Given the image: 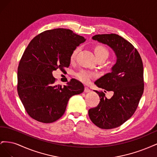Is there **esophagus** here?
<instances>
[{
    "label": "esophagus",
    "mask_w": 157,
    "mask_h": 157,
    "mask_svg": "<svg viewBox=\"0 0 157 157\" xmlns=\"http://www.w3.org/2000/svg\"><path fill=\"white\" fill-rule=\"evenodd\" d=\"M90 92V89L88 87H85L84 88V92Z\"/></svg>",
    "instance_id": "34e87169"
}]
</instances>
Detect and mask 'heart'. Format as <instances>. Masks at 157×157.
<instances>
[{
	"label": "heart",
	"instance_id": "1",
	"mask_svg": "<svg viewBox=\"0 0 157 157\" xmlns=\"http://www.w3.org/2000/svg\"><path fill=\"white\" fill-rule=\"evenodd\" d=\"M79 50H80L79 47H77V48H75L74 50V51L72 52V54H71V61H73L75 59L76 56H77ZM94 53L98 59L100 58H104L107 59L109 56V50L105 48V46H101V45H98L95 47ZM95 76H96L95 74L89 73L86 71H80V72L77 75L78 78L84 82H88L90 80V79L95 77Z\"/></svg>",
	"mask_w": 157,
	"mask_h": 157
}]
</instances>
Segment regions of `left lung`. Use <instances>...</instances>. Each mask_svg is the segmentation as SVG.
I'll return each mask as SVG.
<instances>
[{"label": "left lung", "instance_id": "8db88e82", "mask_svg": "<svg viewBox=\"0 0 157 157\" xmlns=\"http://www.w3.org/2000/svg\"><path fill=\"white\" fill-rule=\"evenodd\" d=\"M92 39L107 44L117 56L111 72L98 78L95 84L113 91L110 99L103 92L94 90L100 101L88 110L90 120L102 129L120 126L134 115L144 93V66L139 52L130 42L117 34L96 35Z\"/></svg>", "mask_w": 157, "mask_h": 157}]
</instances>
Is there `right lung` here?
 I'll return each mask as SVG.
<instances>
[{"label": "right lung", "mask_w": 157, "mask_h": 157, "mask_svg": "<svg viewBox=\"0 0 157 157\" xmlns=\"http://www.w3.org/2000/svg\"><path fill=\"white\" fill-rule=\"evenodd\" d=\"M86 40L70 29L45 31L27 46L17 68V93L27 113L43 123L63 116L69 98L83 92V84L75 78L56 85L52 71H64L74 50Z\"/></svg>", "instance_id": "1"}]
</instances>
